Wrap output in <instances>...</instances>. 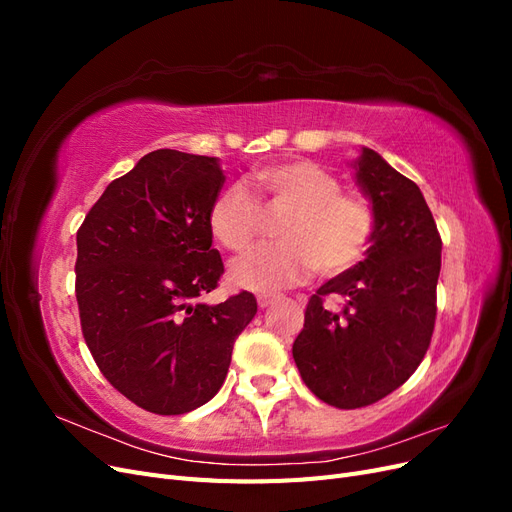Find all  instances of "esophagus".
I'll return each mask as SVG.
<instances>
[{"label": "esophagus", "mask_w": 512, "mask_h": 512, "mask_svg": "<svg viewBox=\"0 0 512 512\" xmlns=\"http://www.w3.org/2000/svg\"><path fill=\"white\" fill-rule=\"evenodd\" d=\"M273 299H275V297H271V294H260V297H258V307H260V309L269 307V305L273 303Z\"/></svg>", "instance_id": "obj_1"}]
</instances>
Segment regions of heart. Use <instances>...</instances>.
<instances>
[{
    "label": "heart",
    "instance_id": "1",
    "mask_svg": "<svg viewBox=\"0 0 512 512\" xmlns=\"http://www.w3.org/2000/svg\"><path fill=\"white\" fill-rule=\"evenodd\" d=\"M271 211H286L275 228L280 243L258 247L232 267V282L271 292L299 282L314 269L333 277L359 262L376 232L374 205L361 194L342 192V181L312 160L260 166L250 175ZM260 205L243 183L215 196L209 228L228 252L250 250L260 230Z\"/></svg>",
    "mask_w": 512,
    "mask_h": 512
}]
</instances>
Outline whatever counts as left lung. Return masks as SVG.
I'll return each instance as SVG.
<instances>
[{"label":"left lung","instance_id":"8db88e82","mask_svg":"<svg viewBox=\"0 0 512 512\" xmlns=\"http://www.w3.org/2000/svg\"><path fill=\"white\" fill-rule=\"evenodd\" d=\"M354 177L376 211L365 260L312 294L292 344L301 378L324 404L354 410L386 397L421 365L436 324L442 239L418 190L374 149ZM327 296L347 301L342 313Z\"/></svg>","mask_w":512,"mask_h":512}]
</instances>
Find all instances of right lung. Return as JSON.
Segmentation results:
<instances>
[{"label":"right lung","instance_id":"1","mask_svg":"<svg viewBox=\"0 0 512 512\" xmlns=\"http://www.w3.org/2000/svg\"><path fill=\"white\" fill-rule=\"evenodd\" d=\"M218 158L158 149L108 183L76 232V301L96 365L153 414H185L220 391L252 292L198 303L224 273L209 209Z\"/></svg>","mask_w":512,"mask_h":512}]
</instances>
